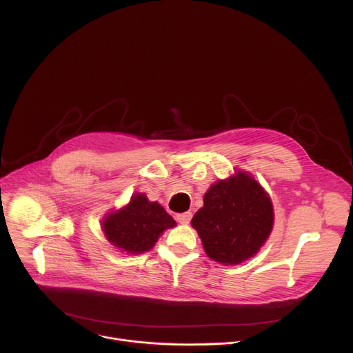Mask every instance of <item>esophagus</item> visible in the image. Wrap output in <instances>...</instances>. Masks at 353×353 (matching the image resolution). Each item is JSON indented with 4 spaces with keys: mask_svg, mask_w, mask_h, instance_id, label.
Instances as JSON below:
<instances>
[{
    "mask_svg": "<svg viewBox=\"0 0 353 353\" xmlns=\"http://www.w3.org/2000/svg\"><path fill=\"white\" fill-rule=\"evenodd\" d=\"M191 218H192V214H191V212H184V214H177V215H176V221H177L179 223H181V225L190 223Z\"/></svg>",
    "mask_w": 353,
    "mask_h": 353,
    "instance_id": "1",
    "label": "esophagus"
}]
</instances>
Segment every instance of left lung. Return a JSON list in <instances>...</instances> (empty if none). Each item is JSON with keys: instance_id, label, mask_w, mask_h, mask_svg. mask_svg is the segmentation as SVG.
I'll list each match as a JSON object with an SVG mask.
<instances>
[{"instance_id": "8db88e82", "label": "left lung", "mask_w": 353, "mask_h": 353, "mask_svg": "<svg viewBox=\"0 0 353 353\" xmlns=\"http://www.w3.org/2000/svg\"><path fill=\"white\" fill-rule=\"evenodd\" d=\"M272 223L270 196L241 172L212 184L204 195V207L191 221L208 257L226 265L253 257L268 239Z\"/></svg>"}]
</instances>
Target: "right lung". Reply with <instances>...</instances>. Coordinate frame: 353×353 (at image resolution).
Returning <instances> with one entry per match:
<instances>
[{
	"label": "right lung",
	"mask_w": 353,
	"mask_h": 353,
	"mask_svg": "<svg viewBox=\"0 0 353 353\" xmlns=\"http://www.w3.org/2000/svg\"><path fill=\"white\" fill-rule=\"evenodd\" d=\"M176 221L158 203H149L145 194H137L130 204L103 221L108 240L131 254L152 248L159 236Z\"/></svg>",
	"instance_id": "add662e5"
}]
</instances>
